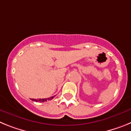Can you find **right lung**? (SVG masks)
Instances as JSON below:
<instances>
[{
	"instance_id": "obj_1",
	"label": "right lung",
	"mask_w": 131,
	"mask_h": 131,
	"mask_svg": "<svg viewBox=\"0 0 131 131\" xmlns=\"http://www.w3.org/2000/svg\"><path fill=\"white\" fill-rule=\"evenodd\" d=\"M54 96H52L50 97V98H42V99H39V100H36V99H32V100L33 101H35V102H46L47 101V100H52V98H54Z\"/></svg>"
}]
</instances>
